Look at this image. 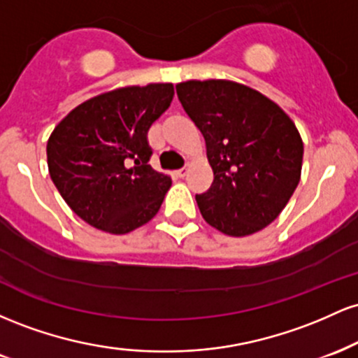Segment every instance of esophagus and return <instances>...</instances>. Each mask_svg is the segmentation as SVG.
Here are the masks:
<instances>
[{"mask_svg": "<svg viewBox=\"0 0 358 358\" xmlns=\"http://www.w3.org/2000/svg\"><path fill=\"white\" fill-rule=\"evenodd\" d=\"M187 173H188V168H187V166L180 168V170L175 171V175L178 176V178H183V176H187Z\"/></svg>", "mask_w": 358, "mask_h": 358, "instance_id": "34e87169", "label": "esophagus"}]
</instances>
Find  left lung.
Instances as JSON below:
<instances>
[{"instance_id": "left-lung-1", "label": "left lung", "mask_w": 358, "mask_h": 358, "mask_svg": "<svg viewBox=\"0 0 358 358\" xmlns=\"http://www.w3.org/2000/svg\"><path fill=\"white\" fill-rule=\"evenodd\" d=\"M176 94L202 131L213 170L212 187L195 196L205 222L231 237L262 231L301 178L294 122L264 94L234 80L180 82Z\"/></svg>"}]
</instances>
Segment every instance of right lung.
Returning a JSON list of instances; mask_svg holds the SVG:
<instances>
[{
  "instance_id": "1",
  "label": "right lung",
  "mask_w": 358,
  "mask_h": 358,
  "mask_svg": "<svg viewBox=\"0 0 358 358\" xmlns=\"http://www.w3.org/2000/svg\"><path fill=\"white\" fill-rule=\"evenodd\" d=\"M173 96L170 82L109 90L73 108L52 131L48 173L89 225L121 236L158 213L171 178L148 165V131Z\"/></svg>"
}]
</instances>
